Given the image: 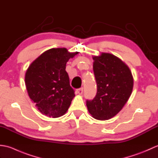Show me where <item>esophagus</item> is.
I'll return each instance as SVG.
<instances>
[{"label":"esophagus","mask_w":158,"mask_h":158,"mask_svg":"<svg viewBox=\"0 0 158 158\" xmlns=\"http://www.w3.org/2000/svg\"><path fill=\"white\" fill-rule=\"evenodd\" d=\"M83 92V88H79V89H77V94H82Z\"/></svg>","instance_id":"esophagus-1"}]
</instances>
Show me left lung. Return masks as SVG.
<instances>
[{
  "label": "left lung",
  "mask_w": 158,
  "mask_h": 158,
  "mask_svg": "<svg viewBox=\"0 0 158 158\" xmlns=\"http://www.w3.org/2000/svg\"><path fill=\"white\" fill-rule=\"evenodd\" d=\"M93 60L97 93L93 100H87L86 105L94 118L107 120L116 115L128 100L133 77L129 67L110 53H102Z\"/></svg>",
  "instance_id": "1"
}]
</instances>
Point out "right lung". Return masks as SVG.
Returning <instances> with one entry per match:
<instances>
[{
	"label": "right lung",
	"instance_id": "add662e5",
	"mask_svg": "<svg viewBox=\"0 0 158 158\" xmlns=\"http://www.w3.org/2000/svg\"><path fill=\"white\" fill-rule=\"evenodd\" d=\"M78 52L66 48H52L43 52L26 70L25 83L28 96L36 108L47 117H61L75 97L70 85L66 64Z\"/></svg>",
	"mask_w": 158,
	"mask_h": 158
}]
</instances>
